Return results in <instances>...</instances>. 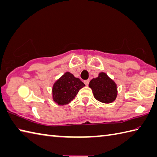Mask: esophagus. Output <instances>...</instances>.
<instances>
[{
	"mask_svg": "<svg viewBox=\"0 0 157 157\" xmlns=\"http://www.w3.org/2000/svg\"><path fill=\"white\" fill-rule=\"evenodd\" d=\"M89 82H90V80L89 79H86V80H84V84H85V85H86V86H88V84H89Z\"/></svg>",
	"mask_w": 157,
	"mask_h": 157,
	"instance_id": "esophagus-1",
	"label": "esophagus"
}]
</instances>
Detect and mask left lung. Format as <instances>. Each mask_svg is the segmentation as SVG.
<instances>
[{"label":"left lung","instance_id":"1","mask_svg":"<svg viewBox=\"0 0 157 157\" xmlns=\"http://www.w3.org/2000/svg\"><path fill=\"white\" fill-rule=\"evenodd\" d=\"M92 89L97 100L105 104H110L115 100L117 95V85L106 73L101 72L98 78L91 79L88 84Z\"/></svg>","mask_w":157,"mask_h":157}]
</instances>
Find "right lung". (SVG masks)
Masks as SVG:
<instances>
[{
    "instance_id": "obj_1",
    "label": "right lung",
    "mask_w": 157,
    "mask_h": 157,
    "mask_svg": "<svg viewBox=\"0 0 157 157\" xmlns=\"http://www.w3.org/2000/svg\"><path fill=\"white\" fill-rule=\"evenodd\" d=\"M85 84L73 74L66 72L54 83L52 89L53 99L58 105H66L75 98Z\"/></svg>"
}]
</instances>
